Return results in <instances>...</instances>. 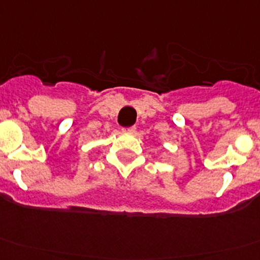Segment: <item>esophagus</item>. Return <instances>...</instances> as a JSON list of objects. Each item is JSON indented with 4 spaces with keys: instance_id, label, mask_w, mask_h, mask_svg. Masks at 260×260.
I'll list each match as a JSON object with an SVG mask.
<instances>
[{
    "instance_id": "1",
    "label": "esophagus",
    "mask_w": 260,
    "mask_h": 260,
    "mask_svg": "<svg viewBox=\"0 0 260 260\" xmlns=\"http://www.w3.org/2000/svg\"><path fill=\"white\" fill-rule=\"evenodd\" d=\"M135 126H132V127H125V128H122V132L123 133H134L135 132Z\"/></svg>"
}]
</instances>
